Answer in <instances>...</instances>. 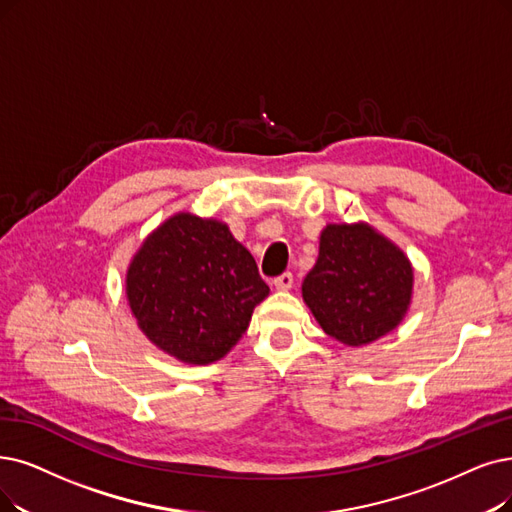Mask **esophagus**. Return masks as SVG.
<instances>
[{"label":"esophagus","instance_id":"obj_1","mask_svg":"<svg viewBox=\"0 0 512 512\" xmlns=\"http://www.w3.org/2000/svg\"><path fill=\"white\" fill-rule=\"evenodd\" d=\"M273 285H275V288H277V290H281V292H285V290H290V288H292V285H294V275H292V273H283V275L275 277Z\"/></svg>","mask_w":512,"mask_h":512}]
</instances>
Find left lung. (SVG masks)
Returning <instances> with one entry per match:
<instances>
[{"label":"left lung","mask_w":512,"mask_h":512,"mask_svg":"<svg viewBox=\"0 0 512 512\" xmlns=\"http://www.w3.org/2000/svg\"><path fill=\"white\" fill-rule=\"evenodd\" d=\"M414 269L403 250L365 222L327 224L319 258L302 281V298L327 336L370 344L403 321Z\"/></svg>","instance_id":"left-lung-1"}]
</instances>
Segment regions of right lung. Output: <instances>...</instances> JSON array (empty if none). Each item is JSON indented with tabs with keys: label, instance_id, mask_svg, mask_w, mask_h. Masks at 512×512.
<instances>
[{
	"label": "right lung",
	"instance_id": "add662e5",
	"mask_svg": "<svg viewBox=\"0 0 512 512\" xmlns=\"http://www.w3.org/2000/svg\"><path fill=\"white\" fill-rule=\"evenodd\" d=\"M126 296L157 349L208 365L239 342L269 285L227 224L178 212L142 241L128 267Z\"/></svg>",
	"mask_w": 512,
	"mask_h": 512
}]
</instances>
